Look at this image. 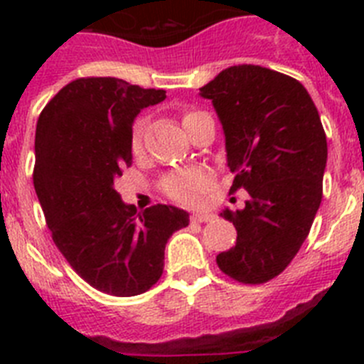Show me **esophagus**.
Here are the masks:
<instances>
[{
	"mask_svg": "<svg viewBox=\"0 0 364 364\" xmlns=\"http://www.w3.org/2000/svg\"><path fill=\"white\" fill-rule=\"evenodd\" d=\"M215 217H217V215H213V213H200V211H197V213L191 215L193 220H197V222H211V220H215Z\"/></svg>",
	"mask_w": 364,
	"mask_h": 364,
	"instance_id": "obj_1",
	"label": "esophagus"
}]
</instances>
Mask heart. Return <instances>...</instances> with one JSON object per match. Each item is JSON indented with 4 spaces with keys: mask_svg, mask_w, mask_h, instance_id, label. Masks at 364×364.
<instances>
[{
    "mask_svg": "<svg viewBox=\"0 0 364 364\" xmlns=\"http://www.w3.org/2000/svg\"><path fill=\"white\" fill-rule=\"evenodd\" d=\"M200 114L197 111H188L184 112L182 117V124L186 125L193 120V118ZM142 133H144V122L138 120L134 124L133 129V147L134 149H140L142 146ZM164 191L173 198V200L180 202V204L195 205L200 204L202 198H204L205 191L210 189L211 186V175L205 169H184V171H176L167 175L164 178Z\"/></svg>",
    "mask_w": 364,
    "mask_h": 364,
    "instance_id": "heart-1",
    "label": "heart"
}]
</instances>
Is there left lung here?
Masks as SVG:
<instances>
[{"label": "left lung", "instance_id": "left-lung-1", "mask_svg": "<svg viewBox=\"0 0 364 364\" xmlns=\"http://www.w3.org/2000/svg\"><path fill=\"white\" fill-rule=\"evenodd\" d=\"M226 138L231 191L250 193L244 210H224L237 244L217 255L244 284L277 277L310 233L323 198L326 134L301 82L260 65H233L200 87Z\"/></svg>", "mask_w": 364, "mask_h": 364}]
</instances>
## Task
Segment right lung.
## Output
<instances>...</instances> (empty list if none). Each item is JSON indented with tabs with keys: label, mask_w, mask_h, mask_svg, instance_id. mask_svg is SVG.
I'll list each match as a JSON object with an SVG mask.
<instances>
[{
	"label": "right lung",
	"mask_w": 364,
	"mask_h": 364,
	"mask_svg": "<svg viewBox=\"0 0 364 364\" xmlns=\"http://www.w3.org/2000/svg\"><path fill=\"white\" fill-rule=\"evenodd\" d=\"M166 100L118 78H80L45 105L36 125L34 189L53 240L74 272L117 297L147 291L164 272V250L189 213L156 204L138 213L114 189L133 162V124Z\"/></svg>",
	"instance_id": "right-lung-1"
}]
</instances>
